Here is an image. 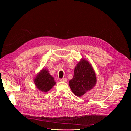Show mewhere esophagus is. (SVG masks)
Here are the masks:
<instances>
[{
  "instance_id": "obj_1",
  "label": "esophagus",
  "mask_w": 131,
  "mask_h": 131,
  "mask_svg": "<svg viewBox=\"0 0 131 131\" xmlns=\"http://www.w3.org/2000/svg\"><path fill=\"white\" fill-rule=\"evenodd\" d=\"M61 81H63V82H67V79L64 78H62L60 79Z\"/></svg>"
}]
</instances>
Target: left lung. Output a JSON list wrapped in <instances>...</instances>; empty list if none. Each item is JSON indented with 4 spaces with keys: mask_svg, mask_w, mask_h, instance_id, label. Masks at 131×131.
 <instances>
[{
    "mask_svg": "<svg viewBox=\"0 0 131 131\" xmlns=\"http://www.w3.org/2000/svg\"><path fill=\"white\" fill-rule=\"evenodd\" d=\"M97 83L94 70L89 62L82 58L74 69V76L69 85L72 92L78 97H81L92 89Z\"/></svg>",
    "mask_w": 131,
    "mask_h": 131,
    "instance_id": "left-lung-1",
    "label": "left lung"
}]
</instances>
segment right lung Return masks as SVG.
<instances>
[{
	"label": "right lung",
	"instance_id": "right-lung-1",
	"mask_svg": "<svg viewBox=\"0 0 131 131\" xmlns=\"http://www.w3.org/2000/svg\"><path fill=\"white\" fill-rule=\"evenodd\" d=\"M34 82L37 88L43 92H47L56 84L54 78L51 76L46 69H42L37 74Z\"/></svg>",
	"mask_w": 131,
	"mask_h": 131
}]
</instances>
